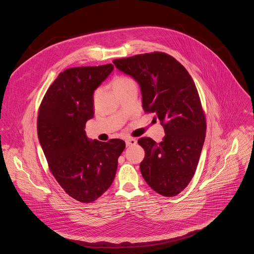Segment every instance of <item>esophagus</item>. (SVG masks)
<instances>
[{"label":"esophagus","mask_w":254,"mask_h":254,"mask_svg":"<svg viewBox=\"0 0 254 254\" xmlns=\"http://www.w3.org/2000/svg\"><path fill=\"white\" fill-rule=\"evenodd\" d=\"M137 143V141L136 139H134V138H127L126 139V144H127V147H130V146H133V145H135Z\"/></svg>","instance_id":"1"}]
</instances>
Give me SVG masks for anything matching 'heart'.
Listing matches in <instances>:
<instances>
[{
  "label": "heart",
  "mask_w": 254,
  "mask_h": 254,
  "mask_svg": "<svg viewBox=\"0 0 254 254\" xmlns=\"http://www.w3.org/2000/svg\"><path fill=\"white\" fill-rule=\"evenodd\" d=\"M131 85H135L134 81L131 78L127 77V76L115 77L112 81V86H113V89L116 93L120 92L121 90H123L126 87ZM96 93H97V91L95 92V95H96Z\"/></svg>",
  "instance_id": "heart-1"
}]
</instances>
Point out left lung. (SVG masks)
Wrapping results in <instances>:
<instances>
[{
    "mask_svg": "<svg viewBox=\"0 0 254 254\" xmlns=\"http://www.w3.org/2000/svg\"><path fill=\"white\" fill-rule=\"evenodd\" d=\"M115 66L140 85L143 110L155 113L166 135L160 143L141 137L140 171L165 197L183 191L193 178L205 138L206 123L195 83L174 57L151 53L115 59Z\"/></svg>",
    "mask_w": 254,
    "mask_h": 254,
    "instance_id": "obj_1",
    "label": "left lung"
}]
</instances>
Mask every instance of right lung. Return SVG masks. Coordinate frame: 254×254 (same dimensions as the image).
<instances>
[{"label":"right lung","mask_w":254,"mask_h":254,"mask_svg":"<svg viewBox=\"0 0 254 254\" xmlns=\"http://www.w3.org/2000/svg\"><path fill=\"white\" fill-rule=\"evenodd\" d=\"M112 64L69 68L47 90L37 131L50 170L59 185L81 202L100 197L113 182L122 139L89 140L85 123L93 117V92L113 71Z\"/></svg>","instance_id":"right-lung-1"}]
</instances>
